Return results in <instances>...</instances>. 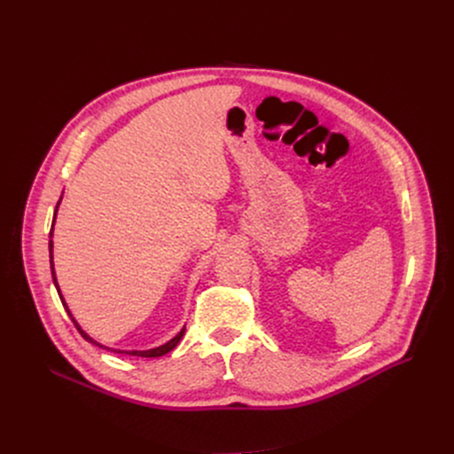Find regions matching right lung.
<instances>
[{
    "mask_svg": "<svg viewBox=\"0 0 454 454\" xmlns=\"http://www.w3.org/2000/svg\"><path fill=\"white\" fill-rule=\"evenodd\" d=\"M59 204H60V200H59ZM59 204H57V207H59ZM55 219H57V209H55V217H53V224H55ZM53 224H51V235H53ZM50 257H51V274H53V283H55V287H57V291H59V296H60V301H62V305L66 307V311H67V315H69V318L74 320V324H75V327H77V331L81 333L82 335V339L84 340H88V342H91V344H95V346H99V348H105V349H110V348H106V346H101L99 342H95L90 335H86V333L81 329V325L75 322V318L71 317V313H69V309H67V305H66V301H64V298H62V294H60V289H59V283H57V278H55V269H53V241H50ZM184 333H185V327L178 333V335L175 337V339H171L169 342L167 344H163V346H160V348H154V349H147V351H121V349H112V351H115V353H129V355H136V356H161V355H165V353H169L171 349H175L176 348V344L180 342V339L184 337Z\"/></svg>",
    "mask_w": 454,
    "mask_h": 454,
    "instance_id": "right-lung-1",
    "label": "right lung"
}]
</instances>
